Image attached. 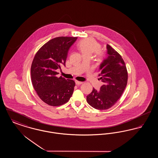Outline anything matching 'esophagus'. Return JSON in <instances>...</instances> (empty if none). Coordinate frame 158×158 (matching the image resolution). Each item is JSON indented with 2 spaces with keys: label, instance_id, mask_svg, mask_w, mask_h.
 <instances>
[{
  "label": "esophagus",
  "instance_id": "obj_1",
  "mask_svg": "<svg viewBox=\"0 0 158 158\" xmlns=\"http://www.w3.org/2000/svg\"><path fill=\"white\" fill-rule=\"evenodd\" d=\"M75 83L77 85H80L83 83L82 82H80V81H76Z\"/></svg>",
  "mask_w": 158,
  "mask_h": 158
}]
</instances>
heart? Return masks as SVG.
Here are the masks:
<instances>
[{"instance_id": "obj_1", "label": "heart", "mask_w": 158, "mask_h": 158, "mask_svg": "<svg viewBox=\"0 0 158 158\" xmlns=\"http://www.w3.org/2000/svg\"><path fill=\"white\" fill-rule=\"evenodd\" d=\"M79 51L82 54L83 56L90 55L92 53L97 52L98 57L101 58L103 56V53L98 51L101 47L95 40L90 38H86L81 40L77 45Z\"/></svg>"}]
</instances>
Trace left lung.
Segmentation results:
<instances>
[{
	"instance_id": "1",
	"label": "left lung",
	"mask_w": 158,
	"mask_h": 158,
	"mask_svg": "<svg viewBox=\"0 0 158 158\" xmlns=\"http://www.w3.org/2000/svg\"><path fill=\"white\" fill-rule=\"evenodd\" d=\"M106 49L108 56L99 66V76L104 85L99 91L93 88L86 97L88 103L99 110L113 106L120 98L127 83V70L120 54L108 44Z\"/></svg>"
}]
</instances>
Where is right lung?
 Here are the masks:
<instances>
[{"label":"right lung","mask_w":158,"mask_h":158,"mask_svg":"<svg viewBox=\"0 0 158 158\" xmlns=\"http://www.w3.org/2000/svg\"><path fill=\"white\" fill-rule=\"evenodd\" d=\"M77 38H54L43 45L34 56L31 68L32 83L38 97L48 105H63L73 94L75 81L57 77L56 70L65 66L69 50Z\"/></svg>","instance_id":"right-lung-1"}]
</instances>
